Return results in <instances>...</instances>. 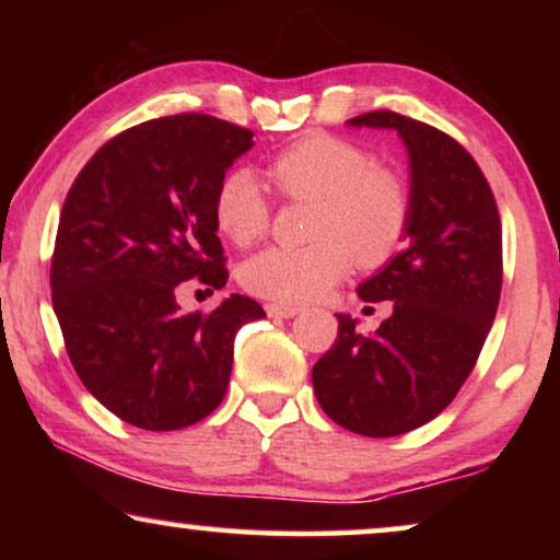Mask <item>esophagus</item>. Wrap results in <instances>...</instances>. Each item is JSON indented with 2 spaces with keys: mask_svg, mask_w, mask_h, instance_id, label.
<instances>
[{
  "mask_svg": "<svg viewBox=\"0 0 560 560\" xmlns=\"http://www.w3.org/2000/svg\"><path fill=\"white\" fill-rule=\"evenodd\" d=\"M265 308H267V316H272V318H293L301 313L298 305H282V303H267Z\"/></svg>",
  "mask_w": 560,
  "mask_h": 560,
  "instance_id": "34e87169",
  "label": "esophagus"
}]
</instances>
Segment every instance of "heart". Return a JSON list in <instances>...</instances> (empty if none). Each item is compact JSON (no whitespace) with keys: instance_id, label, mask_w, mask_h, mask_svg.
Masks as SVG:
<instances>
[{"instance_id":"1","label":"heart","mask_w":560,"mask_h":560,"mask_svg":"<svg viewBox=\"0 0 560 560\" xmlns=\"http://www.w3.org/2000/svg\"><path fill=\"white\" fill-rule=\"evenodd\" d=\"M267 173L282 198L313 203L303 247H267L242 265V285L265 301H316L349 270L385 265L410 234L416 198L395 165L374 163L362 144L336 135H308L270 160ZM270 198L249 167L221 175L213 224L236 247H249L270 226Z\"/></svg>"}]
</instances>
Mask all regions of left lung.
I'll return each mask as SVG.
<instances>
[{
	"label": "left lung",
	"mask_w": 560,
	"mask_h": 560,
	"mask_svg": "<svg viewBox=\"0 0 560 560\" xmlns=\"http://www.w3.org/2000/svg\"><path fill=\"white\" fill-rule=\"evenodd\" d=\"M354 127L397 129L410 155V244L359 285L389 301L372 336L339 318L334 347L313 364V389L334 423L389 439L448 408L477 364L502 293V224L492 188L464 144L402 114L377 109Z\"/></svg>",
	"instance_id": "8db88e82"
}]
</instances>
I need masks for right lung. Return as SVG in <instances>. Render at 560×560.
Instances as JSON below:
<instances>
[{"mask_svg":"<svg viewBox=\"0 0 560 560\" xmlns=\"http://www.w3.org/2000/svg\"><path fill=\"white\" fill-rule=\"evenodd\" d=\"M252 135L196 112L142 121L102 144L68 190L52 311L83 387L129 425L178 431L211 416L236 331L265 316L236 293L211 313L178 305L196 282L226 285L213 194Z\"/></svg>","mask_w":560,"mask_h":560,"instance_id":"right-lung-1","label":"right lung"}]
</instances>
